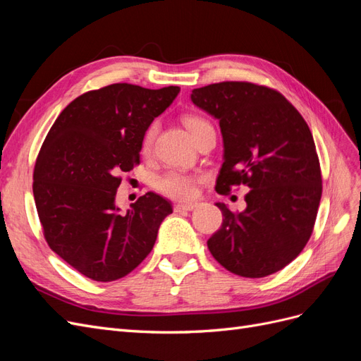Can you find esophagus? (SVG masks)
Here are the masks:
<instances>
[{"mask_svg":"<svg viewBox=\"0 0 361 361\" xmlns=\"http://www.w3.org/2000/svg\"><path fill=\"white\" fill-rule=\"evenodd\" d=\"M195 206H197L195 203H178V204H174V211H176V212H180V211H192Z\"/></svg>","mask_w":361,"mask_h":361,"instance_id":"34e87169","label":"esophagus"}]
</instances>
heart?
I'll return each instance as SVG.
<instances>
[{"label":"heart","instance_id":"1","mask_svg":"<svg viewBox=\"0 0 361 361\" xmlns=\"http://www.w3.org/2000/svg\"><path fill=\"white\" fill-rule=\"evenodd\" d=\"M183 123L188 128L192 137L197 135L203 128L209 126V123H207L203 117L194 116V114L185 116ZM157 133H158L157 122L150 123L146 128L143 138H141V152H143V154H147V152L152 149ZM197 182H199V176H195V174L174 169V170H169L167 173H164L162 176H159L157 179V188L162 194L169 195V197H171V199L188 200V199H192L195 195Z\"/></svg>","mask_w":361,"mask_h":361}]
</instances>
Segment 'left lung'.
<instances>
[{"mask_svg":"<svg viewBox=\"0 0 361 361\" xmlns=\"http://www.w3.org/2000/svg\"><path fill=\"white\" fill-rule=\"evenodd\" d=\"M191 101L220 122L216 192L250 188L243 212L216 203L224 218L207 248L236 276L274 274L301 253L318 215L322 176L309 125L280 92L247 81L194 89Z\"/></svg>","mask_w":361,"mask_h":361,"instance_id":"left-lung-1","label":"left lung"}]
</instances>
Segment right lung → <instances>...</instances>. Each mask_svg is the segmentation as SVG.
Here are the masks:
<instances>
[{
    "label": "right lung",
    "instance_id": "1",
    "mask_svg": "<svg viewBox=\"0 0 361 361\" xmlns=\"http://www.w3.org/2000/svg\"><path fill=\"white\" fill-rule=\"evenodd\" d=\"M179 87L158 90L118 82L90 90L60 113L43 141L32 194L49 248L82 276L114 281L128 276L155 245L173 212L155 192L116 206L123 171L140 164L141 138L174 101Z\"/></svg>",
    "mask_w": 361,
    "mask_h": 361
}]
</instances>
